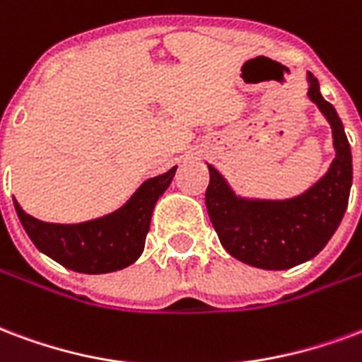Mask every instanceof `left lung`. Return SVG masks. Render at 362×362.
I'll return each mask as SVG.
<instances>
[{
  "label": "left lung",
  "instance_id": "obj_1",
  "mask_svg": "<svg viewBox=\"0 0 362 362\" xmlns=\"http://www.w3.org/2000/svg\"><path fill=\"white\" fill-rule=\"evenodd\" d=\"M309 98L330 120L336 147L332 167L313 188L286 202H245L209 167L205 205L213 228L230 255L257 269H291L318 255L339 226L349 202L351 147L336 109L320 93L318 80L309 74Z\"/></svg>",
  "mask_w": 362,
  "mask_h": 362
}]
</instances>
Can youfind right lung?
I'll return each mask as SVG.
<instances>
[{
  "label": "right lung",
  "mask_w": 362,
  "mask_h": 362,
  "mask_svg": "<svg viewBox=\"0 0 362 362\" xmlns=\"http://www.w3.org/2000/svg\"><path fill=\"white\" fill-rule=\"evenodd\" d=\"M174 173L176 167L144 182L113 215L82 224H47L26 215L17 202L15 209L32 243L65 269L84 274L115 272L141 255L155 203L173 182Z\"/></svg>",
  "instance_id": "obj_1"
}]
</instances>
